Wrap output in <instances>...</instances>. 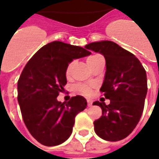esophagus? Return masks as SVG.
<instances>
[{
  "mask_svg": "<svg viewBox=\"0 0 159 159\" xmlns=\"http://www.w3.org/2000/svg\"><path fill=\"white\" fill-rule=\"evenodd\" d=\"M92 103H93L92 100H88V106H89V107H91V106H92Z\"/></svg>",
  "mask_w": 159,
  "mask_h": 159,
  "instance_id": "34e87169",
  "label": "esophagus"
}]
</instances>
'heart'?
<instances>
[{
	"mask_svg": "<svg viewBox=\"0 0 159 159\" xmlns=\"http://www.w3.org/2000/svg\"><path fill=\"white\" fill-rule=\"evenodd\" d=\"M100 57H101V56L100 55L90 56L89 58H88V59H87V62H88L89 65H90L91 63L93 62L94 60H96L97 59H99ZM72 66H73V64L72 63H70V64H69V66H67V68H66V74L67 76H69L70 75L71 69H72ZM76 89L78 90L80 93H83V94H85V95H89L90 93H91V92H92V89H91V87L89 86V85H85V84H79V85H77V87H76Z\"/></svg>",
	"mask_w": 159,
	"mask_h": 159,
	"instance_id": "1",
	"label": "heart"
}]
</instances>
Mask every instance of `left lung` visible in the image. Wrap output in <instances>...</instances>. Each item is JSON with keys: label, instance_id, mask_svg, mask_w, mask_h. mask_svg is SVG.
<instances>
[{"label": "left lung", "instance_id": "left-lung-1", "mask_svg": "<svg viewBox=\"0 0 159 159\" xmlns=\"http://www.w3.org/2000/svg\"><path fill=\"white\" fill-rule=\"evenodd\" d=\"M100 52L106 59L107 70L100 91L110 104L95 101L102 116L93 122L98 136L108 141L126 138L139 123L147 93V73L133 53L111 41L91 42L85 46Z\"/></svg>", "mask_w": 159, "mask_h": 159}]
</instances>
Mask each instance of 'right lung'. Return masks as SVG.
<instances>
[{"label":"right lung","instance_id":"obj_1","mask_svg":"<svg viewBox=\"0 0 159 159\" xmlns=\"http://www.w3.org/2000/svg\"><path fill=\"white\" fill-rule=\"evenodd\" d=\"M90 53L79 46L55 41L40 48L23 70L18 81V101L26 128L42 145L65 142L72 133L75 117L87 107L81 95L63 103L57 97L67 83L70 63Z\"/></svg>","mask_w":159,"mask_h":159}]
</instances>
